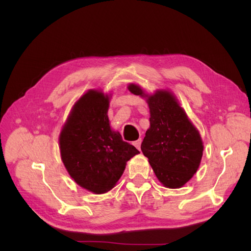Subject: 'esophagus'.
<instances>
[{"label": "esophagus", "mask_w": 251, "mask_h": 251, "mask_svg": "<svg viewBox=\"0 0 251 251\" xmlns=\"http://www.w3.org/2000/svg\"><path fill=\"white\" fill-rule=\"evenodd\" d=\"M134 146L138 149V150H140V147H141V139H138L137 141L134 142Z\"/></svg>", "instance_id": "esophagus-1"}]
</instances>
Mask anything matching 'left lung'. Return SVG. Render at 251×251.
I'll return each instance as SVG.
<instances>
[{
  "label": "left lung",
  "mask_w": 251,
  "mask_h": 251,
  "mask_svg": "<svg viewBox=\"0 0 251 251\" xmlns=\"http://www.w3.org/2000/svg\"><path fill=\"white\" fill-rule=\"evenodd\" d=\"M127 88L145 99L150 110V127L141 143L143 155L165 188H182L201 165L204 145L199 129L169 89L148 94L135 83Z\"/></svg>",
  "instance_id": "left-lung-1"
}]
</instances>
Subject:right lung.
Here are the masks:
<instances>
[{
  "instance_id": "obj_1",
  "label": "right lung",
  "mask_w": 251,
  "mask_h": 251,
  "mask_svg": "<svg viewBox=\"0 0 251 251\" xmlns=\"http://www.w3.org/2000/svg\"><path fill=\"white\" fill-rule=\"evenodd\" d=\"M112 94L89 89L69 113L59 135L61 161L74 182L95 194L112 190L127 162L140 152L110 126Z\"/></svg>"
}]
</instances>
